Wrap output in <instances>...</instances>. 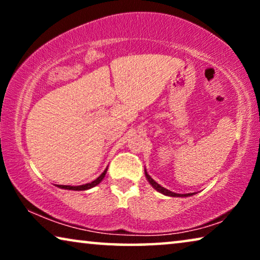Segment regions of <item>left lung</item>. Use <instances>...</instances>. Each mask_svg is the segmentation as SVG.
<instances>
[{
  "mask_svg": "<svg viewBox=\"0 0 260 260\" xmlns=\"http://www.w3.org/2000/svg\"><path fill=\"white\" fill-rule=\"evenodd\" d=\"M144 173H145V177H147V180L149 181V183L151 184L152 187L155 188L156 190L157 191H159V193H162V194H165V195H168V197H174V198H177V197H180V198H183V197H190V195H193V194H177V193H174V191H170V190H168V189H166L165 187H162V186H159V184L156 182L155 180H152L151 177H150V175H149V174L147 173V170H144Z\"/></svg>",
  "mask_w": 260,
  "mask_h": 260,
  "instance_id": "obj_1",
  "label": "left lung"
}]
</instances>
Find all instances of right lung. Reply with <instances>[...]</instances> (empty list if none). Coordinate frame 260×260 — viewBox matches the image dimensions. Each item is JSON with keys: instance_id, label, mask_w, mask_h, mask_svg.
Segmentation results:
<instances>
[{"instance_id": "right-lung-1", "label": "right lung", "mask_w": 260, "mask_h": 260, "mask_svg": "<svg viewBox=\"0 0 260 260\" xmlns=\"http://www.w3.org/2000/svg\"><path fill=\"white\" fill-rule=\"evenodd\" d=\"M106 172H108V168H106L104 172H103L94 181H92V182L86 183V184H81V186H62V184H56V186H58L59 188H62V189H69V190H86V189H90V188L97 186V184L101 183L102 180L105 177Z\"/></svg>"}]
</instances>
